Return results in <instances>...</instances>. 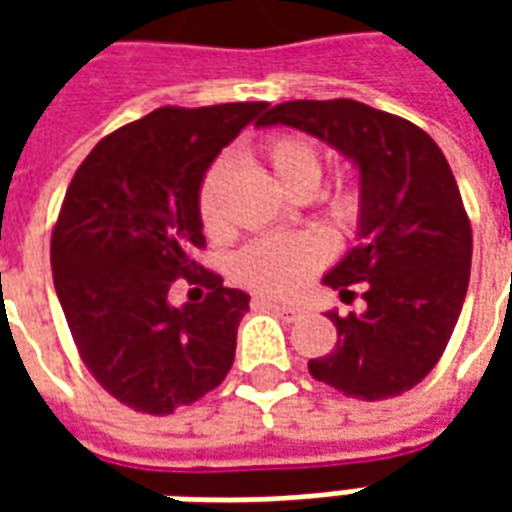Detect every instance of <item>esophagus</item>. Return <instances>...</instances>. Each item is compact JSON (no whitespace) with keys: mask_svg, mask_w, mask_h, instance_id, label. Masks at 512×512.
I'll return each instance as SVG.
<instances>
[{"mask_svg":"<svg viewBox=\"0 0 512 512\" xmlns=\"http://www.w3.org/2000/svg\"><path fill=\"white\" fill-rule=\"evenodd\" d=\"M257 307H263V310H271L277 312L279 318H285V321H296L301 318L307 307H301V304H282V301H274V299H257L255 301Z\"/></svg>","mask_w":512,"mask_h":512,"instance_id":"1","label":"esophagus"}]
</instances>
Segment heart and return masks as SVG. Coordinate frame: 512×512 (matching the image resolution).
<instances>
[{"instance_id": "heart-1", "label": "heart", "mask_w": 512, "mask_h": 512, "mask_svg": "<svg viewBox=\"0 0 512 512\" xmlns=\"http://www.w3.org/2000/svg\"><path fill=\"white\" fill-rule=\"evenodd\" d=\"M260 156L274 172V178L288 191H312L323 175V156L318 145L301 134H274L263 139ZM224 183L227 167L213 164L197 191V213L205 233H222L224 227ZM332 211L337 216H354L362 205V194L354 186H340L332 191ZM329 260V244L321 235H274L246 246L235 257V277L246 288L268 296H293L307 279Z\"/></svg>"}]
</instances>
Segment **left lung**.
Returning a JSON list of instances; mask_svg holds the SVG:
<instances>
[{
  "instance_id": "obj_1",
  "label": "left lung",
  "mask_w": 512,
  "mask_h": 512,
  "mask_svg": "<svg viewBox=\"0 0 512 512\" xmlns=\"http://www.w3.org/2000/svg\"><path fill=\"white\" fill-rule=\"evenodd\" d=\"M293 126L334 145L362 175V241L326 274L345 301L365 282V312L340 318L332 354L310 376L356 400L408 392L436 367L461 315L472 224L447 158L425 131L351 98L285 101L260 126Z\"/></svg>"
}]
</instances>
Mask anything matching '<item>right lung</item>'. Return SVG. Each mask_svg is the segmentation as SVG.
<instances>
[{
	"label": "right lung",
	"mask_w": 512,
	"mask_h": 512,
	"mask_svg": "<svg viewBox=\"0 0 512 512\" xmlns=\"http://www.w3.org/2000/svg\"><path fill=\"white\" fill-rule=\"evenodd\" d=\"M266 101L161 106L104 136L65 191L51 274L76 351L123 406L164 417L222 384L249 296L200 266L197 191L216 153ZM178 278L209 290L172 308Z\"/></svg>",
	"instance_id": "1"
}]
</instances>
